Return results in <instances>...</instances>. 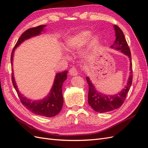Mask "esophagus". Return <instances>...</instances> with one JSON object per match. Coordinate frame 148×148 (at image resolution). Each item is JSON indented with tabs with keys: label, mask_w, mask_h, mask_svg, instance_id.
I'll return each mask as SVG.
<instances>
[{
	"label": "esophagus",
	"mask_w": 148,
	"mask_h": 148,
	"mask_svg": "<svg viewBox=\"0 0 148 148\" xmlns=\"http://www.w3.org/2000/svg\"><path fill=\"white\" fill-rule=\"evenodd\" d=\"M78 71L77 70V69H76V68H75V67H72V68L70 69V70H69V74L71 75V76H76L78 75Z\"/></svg>",
	"instance_id": "obj_1"
}]
</instances>
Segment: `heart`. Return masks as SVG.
<instances>
[{
    "instance_id": "1",
    "label": "heart",
    "mask_w": 148,
    "mask_h": 148,
    "mask_svg": "<svg viewBox=\"0 0 148 148\" xmlns=\"http://www.w3.org/2000/svg\"><path fill=\"white\" fill-rule=\"evenodd\" d=\"M91 34L89 30H83L74 34L66 40V49L69 51H77L86 43L83 55L86 57L91 56L96 51L101 41L99 36Z\"/></svg>"
}]
</instances>
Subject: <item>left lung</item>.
I'll list each match as a JSON object with an SVG mask.
<instances>
[{"mask_svg":"<svg viewBox=\"0 0 148 148\" xmlns=\"http://www.w3.org/2000/svg\"><path fill=\"white\" fill-rule=\"evenodd\" d=\"M115 33V40L114 43L110 46L112 49L120 51L124 55L128 57L130 60V75L127 84L118 93L115 95H106L97 90L95 86L88 77H86L89 86L88 101L92 109L99 113H104L117 109L122 105L127 94L131 87L133 79V71L132 57L130 50L125 39L123 31L117 25H114Z\"/></svg>","mask_w":148,"mask_h":148,"instance_id":"obj_1","label":"left lung"}]
</instances>
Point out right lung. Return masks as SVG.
Listing matches in <instances>:
<instances>
[{
  "label": "right lung",
  "mask_w": 148,
  "mask_h": 148,
  "mask_svg": "<svg viewBox=\"0 0 148 148\" xmlns=\"http://www.w3.org/2000/svg\"><path fill=\"white\" fill-rule=\"evenodd\" d=\"M46 25H40L37 27L30 28L26 30L21 34L19 39L13 49L11 56V64L13 66V56L16 47H18L25 40H28L31 38L37 36L41 34L45 31ZM12 82L15 90L18 94L20 101L23 105L28 109L31 112L38 115L44 116L46 117H54L59 114L63 106L64 98L62 95V86L65 80L67 78L68 71H64L63 72L58 73L56 75L54 81L52 86L49 93L42 99L34 100L28 99L19 91L15 79L14 77V71L12 68Z\"/></svg>",
  "instance_id": "add662e5"
}]
</instances>
